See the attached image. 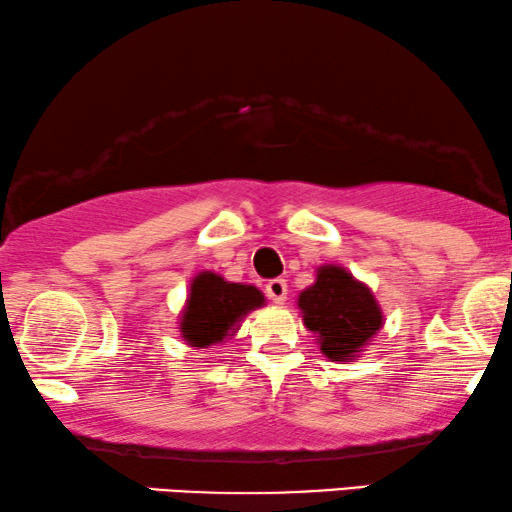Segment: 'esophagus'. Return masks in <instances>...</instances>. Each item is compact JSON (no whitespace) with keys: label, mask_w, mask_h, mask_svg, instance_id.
Masks as SVG:
<instances>
[{"label":"esophagus","mask_w":512,"mask_h":512,"mask_svg":"<svg viewBox=\"0 0 512 512\" xmlns=\"http://www.w3.org/2000/svg\"><path fill=\"white\" fill-rule=\"evenodd\" d=\"M267 295L274 300V303L283 305L288 298V283L283 279H272L267 283Z\"/></svg>","instance_id":"esophagus-1"}]
</instances>
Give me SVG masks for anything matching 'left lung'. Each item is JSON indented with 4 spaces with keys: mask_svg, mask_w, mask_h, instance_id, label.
Instances as JSON below:
<instances>
[{
    "mask_svg": "<svg viewBox=\"0 0 512 512\" xmlns=\"http://www.w3.org/2000/svg\"><path fill=\"white\" fill-rule=\"evenodd\" d=\"M298 310L331 362H355L384 326L377 295L341 264H319L315 283L300 291Z\"/></svg>",
    "mask_w": 512,
    "mask_h": 512,
    "instance_id": "8db88e82",
    "label": "left lung"
}]
</instances>
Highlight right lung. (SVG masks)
<instances>
[{
	"mask_svg": "<svg viewBox=\"0 0 512 512\" xmlns=\"http://www.w3.org/2000/svg\"><path fill=\"white\" fill-rule=\"evenodd\" d=\"M264 305L267 298L257 286L226 281L202 269L190 279L186 303L178 312V331L193 350L224 346L238 334L243 319Z\"/></svg>",
	"mask_w": 512,
	"mask_h": 512,
	"instance_id": "add662e5",
	"label": "right lung"
}]
</instances>
